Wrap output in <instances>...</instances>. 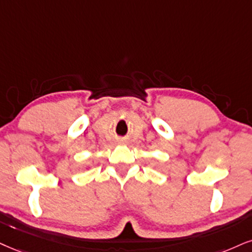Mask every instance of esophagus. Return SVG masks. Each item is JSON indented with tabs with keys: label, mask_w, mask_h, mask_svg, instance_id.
<instances>
[{
	"label": "esophagus",
	"mask_w": 252,
	"mask_h": 252,
	"mask_svg": "<svg viewBox=\"0 0 252 252\" xmlns=\"http://www.w3.org/2000/svg\"><path fill=\"white\" fill-rule=\"evenodd\" d=\"M118 144H125V140H124V139H119V140H118Z\"/></svg>",
	"instance_id": "1"
}]
</instances>
